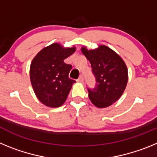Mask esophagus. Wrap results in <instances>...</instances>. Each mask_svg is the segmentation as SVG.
Listing matches in <instances>:
<instances>
[{"mask_svg":"<svg viewBox=\"0 0 157 157\" xmlns=\"http://www.w3.org/2000/svg\"><path fill=\"white\" fill-rule=\"evenodd\" d=\"M78 82H84V78H83V76L81 75L79 78H78Z\"/></svg>","mask_w":157,"mask_h":157,"instance_id":"1","label":"esophagus"}]
</instances>
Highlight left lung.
I'll list each match as a JSON object with an SVG mask.
<instances>
[{
	"mask_svg": "<svg viewBox=\"0 0 157 157\" xmlns=\"http://www.w3.org/2000/svg\"><path fill=\"white\" fill-rule=\"evenodd\" d=\"M90 62L96 78L94 89H89V98L98 108H106L115 103L125 90L128 72L125 63L116 52L105 45L94 50L82 48Z\"/></svg>",
	"mask_w": 157,
	"mask_h": 157,
	"instance_id": "1",
	"label": "left lung"
}]
</instances>
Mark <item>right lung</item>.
Returning a JSON list of instances; mask_svg holds the SVG:
<instances>
[{"label": "right lung", "mask_w": 157, "mask_h": 157, "mask_svg": "<svg viewBox=\"0 0 157 157\" xmlns=\"http://www.w3.org/2000/svg\"><path fill=\"white\" fill-rule=\"evenodd\" d=\"M75 51V47L63 48L58 43H53L40 51L32 60L31 85L37 98L46 106H61L75 82L68 77L71 65L63 61Z\"/></svg>", "instance_id": "add662e5"}]
</instances>
